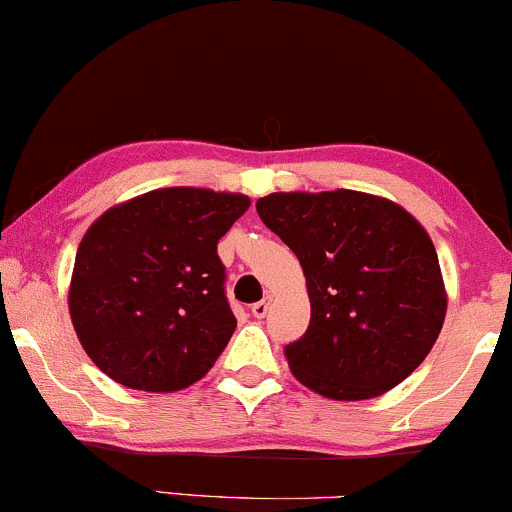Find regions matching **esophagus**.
I'll list each match as a JSON object with an SVG mask.
<instances>
[{"instance_id": "obj_1", "label": "esophagus", "mask_w": 512, "mask_h": 512, "mask_svg": "<svg viewBox=\"0 0 512 512\" xmlns=\"http://www.w3.org/2000/svg\"><path fill=\"white\" fill-rule=\"evenodd\" d=\"M267 313H269V298H262L260 303L252 305V315L260 317V320H262V317H267Z\"/></svg>"}]
</instances>
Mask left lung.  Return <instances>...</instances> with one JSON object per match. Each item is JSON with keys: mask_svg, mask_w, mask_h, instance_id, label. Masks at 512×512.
I'll return each mask as SVG.
<instances>
[{"mask_svg": "<svg viewBox=\"0 0 512 512\" xmlns=\"http://www.w3.org/2000/svg\"><path fill=\"white\" fill-rule=\"evenodd\" d=\"M257 214L301 262L310 325L286 344L298 380L330 399H370L421 366L445 320L443 276L421 223L354 190L274 192Z\"/></svg>", "mask_w": 512, "mask_h": 512, "instance_id": "8db88e82", "label": "left lung"}]
</instances>
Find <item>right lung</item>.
I'll return each instance as SVG.
<instances>
[{"label": "right lung", "instance_id": "add662e5", "mask_svg": "<svg viewBox=\"0 0 512 512\" xmlns=\"http://www.w3.org/2000/svg\"><path fill=\"white\" fill-rule=\"evenodd\" d=\"M250 199L168 187L105 211L76 250L69 313L115 383L175 392L209 373L236 330L216 245Z\"/></svg>", "mask_w": 512, "mask_h": 512}]
</instances>
